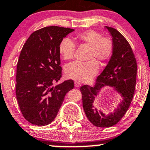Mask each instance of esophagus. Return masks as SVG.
<instances>
[{
    "mask_svg": "<svg viewBox=\"0 0 150 150\" xmlns=\"http://www.w3.org/2000/svg\"><path fill=\"white\" fill-rule=\"evenodd\" d=\"M81 84L79 82H77V81H75V82H74V86H75V87L79 88V87H80V86H81Z\"/></svg>",
    "mask_w": 150,
    "mask_h": 150,
    "instance_id": "obj_1",
    "label": "esophagus"
}]
</instances>
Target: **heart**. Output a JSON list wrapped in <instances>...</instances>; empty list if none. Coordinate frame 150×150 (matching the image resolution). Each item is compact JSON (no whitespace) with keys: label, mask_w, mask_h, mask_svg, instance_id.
I'll list each match as a JSON object with an SVG mask.
<instances>
[{"label":"heart","mask_w":150,"mask_h":150,"mask_svg":"<svg viewBox=\"0 0 150 150\" xmlns=\"http://www.w3.org/2000/svg\"><path fill=\"white\" fill-rule=\"evenodd\" d=\"M76 43L88 47L87 59L83 63L74 62L65 67L67 77L80 82H86L91 79L98 71V64H105L112 57L114 51V43L110 37L102 36L96 30L89 29L76 34L74 36ZM76 50L74 43L69 38L61 41L59 51L64 60L73 59Z\"/></svg>","instance_id":"obj_1"}]
</instances>
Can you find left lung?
<instances>
[{"label":"left lung","mask_w":150,"mask_h":150,"mask_svg":"<svg viewBox=\"0 0 150 150\" xmlns=\"http://www.w3.org/2000/svg\"><path fill=\"white\" fill-rule=\"evenodd\" d=\"M112 36L114 51L108 64L96 79L94 86L81 87L83 107L88 120L97 127H111L122 119L129 108L136 83L137 62L127 40L117 29L105 26ZM111 87L122 98L113 112L105 115L94 105L103 88Z\"/></svg>","instance_id":"left-lung-1"}]
</instances>
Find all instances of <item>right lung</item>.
Masks as SVG:
<instances>
[{
	"label": "right lung",
	"mask_w": 150,
	"mask_h": 150,
	"mask_svg": "<svg viewBox=\"0 0 150 150\" xmlns=\"http://www.w3.org/2000/svg\"><path fill=\"white\" fill-rule=\"evenodd\" d=\"M69 28L47 26L34 31L24 43L17 64L16 96L23 117L35 126L56 117L74 81L54 86L62 77L59 46Z\"/></svg>",
	"instance_id": "right-lung-1"
}]
</instances>
